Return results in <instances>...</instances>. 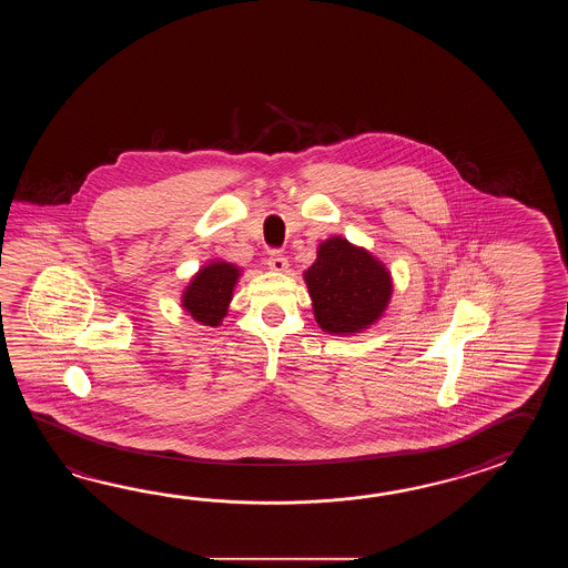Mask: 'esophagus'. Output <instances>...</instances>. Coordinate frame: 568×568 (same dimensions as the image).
I'll return each instance as SVG.
<instances>
[{"instance_id":"34e87169","label":"esophagus","mask_w":568,"mask_h":568,"mask_svg":"<svg viewBox=\"0 0 568 568\" xmlns=\"http://www.w3.org/2000/svg\"><path fill=\"white\" fill-rule=\"evenodd\" d=\"M267 267L272 272H286L288 270V257L280 252H272L267 257Z\"/></svg>"}]
</instances>
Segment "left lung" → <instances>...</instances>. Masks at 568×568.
I'll list each match as a JSON object with an SVG mask.
<instances>
[{
  "label": "left lung",
  "instance_id": "1",
  "mask_svg": "<svg viewBox=\"0 0 568 568\" xmlns=\"http://www.w3.org/2000/svg\"><path fill=\"white\" fill-rule=\"evenodd\" d=\"M302 276L313 301L314 321L338 337L375 325L394 294L386 264L341 235L318 243L316 260Z\"/></svg>",
  "mask_w": 568,
  "mask_h": 568
}]
</instances>
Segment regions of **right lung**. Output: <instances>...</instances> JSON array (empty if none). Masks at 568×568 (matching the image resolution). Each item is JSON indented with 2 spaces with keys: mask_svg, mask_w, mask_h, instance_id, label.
<instances>
[{
  "mask_svg": "<svg viewBox=\"0 0 568 568\" xmlns=\"http://www.w3.org/2000/svg\"><path fill=\"white\" fill-rule=\"evenodd\" d=\"M242 267L225 260H211L205 266L199 267L186 288L182 290V311L201 325L221 326L230 311L233 290L242 278Z\"/></svg>",
  "mask_w": 568,
  "mask_h": 568,
  "instance_id": "obj_1",
  "label": "right lung"
}]
</instances>
